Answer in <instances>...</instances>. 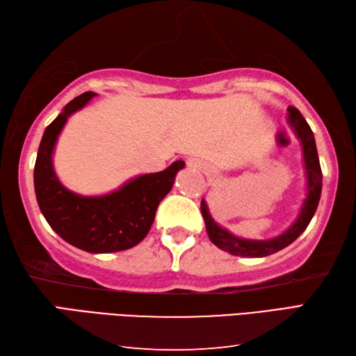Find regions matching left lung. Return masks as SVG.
Wrapping results in <instances>:
<instances>
[{
  "label": "left lung",
  "instance_id": "obj_1",
  "mask_svg": "<svg viewBox=\"0 0 356 356\" xmlns=\"http://www.w3.org/2000/svg\"><path fill=\"white\" fill-rule=\"evenodd\" d=\"M289 122L290 126L295 129L296 135L301 140L302 144V154H304V163H306V173H307V200L304 201V206L301 209V213L298 220L293 222V226L290 227L284 234L273 238L266 239V241H250V239H241L236 238L226 229L220 227L218 224L213 221L210 216L206 201L201 200V213L206 222L207 235L216 248L226 250L235 257H250V258H261L272 255V253L278 252L281 249L287 248L289 244H292L296 238H298L312 220V216L315 215L318 202H320L321 197V187H323V172L320 165V158H318L315 136L312 132L307 121L304 120L302 115L300 113L298 108L290 106L289 107Z\"/></svg>",
  "mask_w": 356,
  "mask_h": 356
}]
</instances>
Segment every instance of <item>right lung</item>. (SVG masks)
<instances>
[{
	"label": "right lung",
	"mask_w": 356,
	"mask_h": 356,
	"mask_svg": "<svg viewBox=\"0 0 356 356\" xmlns=\"http://www.w3.org/2000/svg\"><path fill=\"white\" fill-rule=\"evenodd\" d=\"M93 97L95 93L86 92L72 99L46 127L33 170L35 193L41 213L64 241L90 253L121 252L146 238L159 202L170 192L184 161L138 177L104 197H79L67 191L54 172V147L69 115Z\"/></svg>",
	"instance_id": "obj_1"
}]
</instances>
